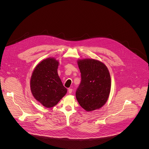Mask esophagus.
Here are the masks:
<instances>
[{"label": "esophagus", "instance_id": "esophagus-1", "mask_svg": "<svg viewBox=\"0 0 149 149\" xmlns=\"http://www.w3.org/2000/svg\"><path fill=\"white\" fill-rule=\"evenodd\" d=\"M68 92H69V93H72V89L69 88V89H68Z\"/></svg>", "mask_w": 149, "mask_h": 149}]
</instances>
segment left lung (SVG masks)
Masks as SVG:
<instances>
[{
    "label": "left lung",
    "instance_id": "obj_1",
    "mask_svg": "<svg viewBox=\"0 0 149 149\" xmlns=\"http://www.w3.org/2000/svg\"><path fill=\"white\" fill-rule=\"evenodd\" d=\"M81 81L76 92V99L83 108L92 111L103 106L111 91V77L106 66L94 59L77 61Z\"/></svg>",
    "mask_w": 149,
    "mask_h": 149
}]
</instances>
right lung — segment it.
Returning <instances> with one entry per match:
<instances>
[{
  "label": "right lung",
  "mask_w": 149,
  "mask_h": 149,
  "mask_svg": "<svg viewBox=\"0 0 149 149\" xmlns=\"http://www.w3.org/2000/svg\"><path fill=\"white\" fill-rule=\"evenodd\" d=\"M58 64L54 58L43 60L36 66L31 77V93L46 108L56 106L67 92L58 74Z\"/></svg>",
  "instance_id": "obj_1"
}]
</instances>
